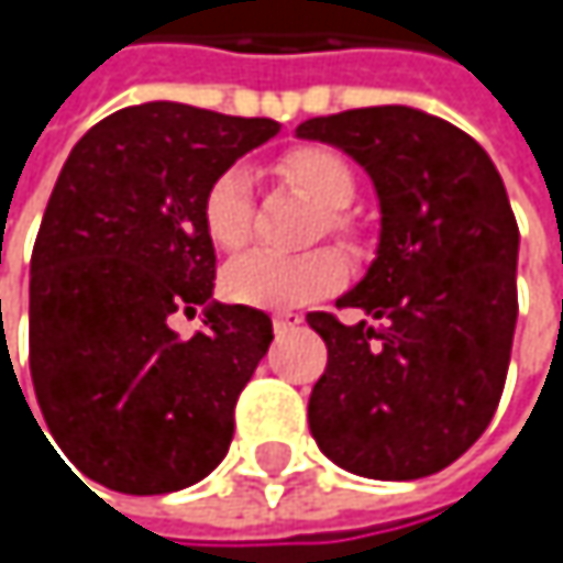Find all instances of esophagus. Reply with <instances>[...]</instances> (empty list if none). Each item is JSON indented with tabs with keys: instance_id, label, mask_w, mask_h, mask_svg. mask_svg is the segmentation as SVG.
<instances>
[{
	"instance_id": "esophagus-1",
	"label": "esophagus",
	"mask_w": 563,
	"mask_h": 563,
	"mask_svg": "<svg viewBox=\"0 0 563 563\" xmlns=\"http://www.w3.org/2000/svg\"><path fill=\"white\" fill-rule=\"evenodd\" d=\"M299 316H277L274 319V332H277V339H283V335H289L292 329H299Z\"/></svg>"
}]
</instances>
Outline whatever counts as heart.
Listing matches in <instances>:
<instances>
[{"mask_svg":"<svg viewBox=\"0 0 563 563\" xmlns=\"http://www.w3.org/2000/svg\"><path fill=\"white\" fill-rule=\"evenodd\" d=\"M277 172L286 185H292L299 195L325 208L319 221V234L325 231L342 241L355 234L352 218L342 211L355 198V172L342 153L329 146H299L280 156ZM201 224L208 241L224 254H234L251 241L254 201H251V172L244 166H231L211 178L201 198ZM342 280H345V264L335 251H309L299 257L254 251L228 264L221 289L228 299L241 306L286 312L329 296L332 289L342 286Z\"/></svg>","mask_w":563,"mask_h":563,"instance_id":"heart-1","label":"heart"}]
</instances>
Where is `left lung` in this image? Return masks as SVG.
<instances>
[{
    "label": "left lung",
    "instance_id": "obj_1",
    "mask_svg": "<svg viewBox=\"0 0 563 563\" xmlns=\"http://www.w3.org/2000/svg\"><path fill=\"white\" fill-rule=\"evenodd\" d=\"M296 133L345 150L382 201L378 257L335 302L382 325L306 316L329 349L309 430L368 479L440 473L483 437L506 388L518 224L503 175L470 133L410 107L316 117Z\"/></svg>",
    "mask_w": 563,
    "mask_h": 563
}]
</instances>
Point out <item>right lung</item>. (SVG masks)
Returning <instances> with one entry per match:
<instances>
[{"instance_id": "right-lung-1", "label": "right lung", "mask_w": 563, "mask_h": 563, "mask_svg": "<svg viewBox=\"0 0 563 563\" xmlns=\"http://www.w3.org/2000/svg\"><path fill=\"white\" fill-rule=\"evenodd\" d=\"M277 130L156 100L110 113L70 150L32 251L29 365L52 437L87 479L163 496L224 460L274 322L211 302L205 329L181 339L169 316H195L214 289L205 188Z\"/></svg>"}]
</instances>
